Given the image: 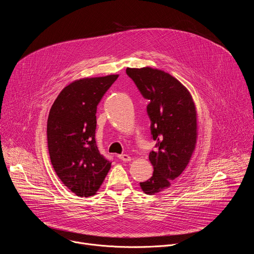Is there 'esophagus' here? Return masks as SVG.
I'll return each instance as SVG.
<instances>
[{"label":"esophagus","instance_id":"esophagus-1","mask_svg":"<svg viewBox=\"0 0 254 254\" xmlns=\"http://www.w3.org/2000/svg\"><path fill=\"white\" fill-rule=\"evenodd\" d=\"M118 158H119L120 160L124 161V162H129V161L131 160L130 156H128V155H125V154H123V155H119V156H118Z\"/></svg>","mask_w":254,"mask_h":254}]
</instances>
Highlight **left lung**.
Masks as SVG:
<instances>
[{
	"label": "left lung",
	"mask_w": 254,
	"mask_h": 254,
	"mask_svg": "<svg viewBox=\"0 0 254 254\" xmlns=\"http://www.w3.org/2000/svg\"><path fill=\"white\" fill-rule=\"evenodd\" d=\"M127 74L142 97L150 100L147 113L152 138L157 141L149 155L154 173L139 185L144 193L153 195L169 188L192 157L197 139L196 108L187 88L165 71L127 68Z\"/></svg>",
	"instance_id": "left-lung-1"
}]
</instances>
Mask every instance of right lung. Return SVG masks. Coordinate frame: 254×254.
Instances as JSON below:
<instances>
[{"label": "right lung", "mask_w": 254, "mask_h": 254, "mask_svg": "<svg viewBox=\"0 0 254 254\" xmlns=\"http://www.w3.org/2000/svg\"><path fill=\"white\" fill-rule=\"evenodd\" d=\"M119 75L83 78L66 86L54 101L47 121L48 150L62 183L80 197L93 196L112 162L95 141L96 110Z\"/></svg>", "instance_id": "add662e5"}]
</instances>
